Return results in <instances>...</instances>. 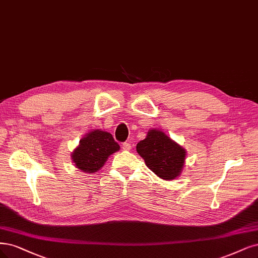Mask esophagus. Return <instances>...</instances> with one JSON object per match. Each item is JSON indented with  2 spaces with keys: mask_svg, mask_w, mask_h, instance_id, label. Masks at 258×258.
<instances>
[{
  "mask_svg": "<svg viewBox=\"0 0 258 258\" xmlns=\"http://www.w3.org/2000/svg\"><path fill=\"white\" fill-rule=\"evenodd\" d=\"M122 149L126 150V152H129V150H131V144L130 143H123L122 144Z\"/></svg>",
  "mask_w": 258,
  "mask_h": 258,
  "instance_id": "1",
  "label": "esophagus"
}]
</instances>
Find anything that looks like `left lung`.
Segmentation results:
<instances>
[{
    "label": "left lung",
    "mask_w": 258,
    "mask_h": 258,
    "mask_svg": "<svg viewBox=\"0 0 258 258\" xmlns=\"http://www.w3.org/2000/svg\"><path fill=\"white\" fill-rule=\"evenodd\" d=\"M137 152L149 170L164 180L176 179L184 167L185 149L160 129H149Z\"/></svg>",
    "instance_id": "8db88e82"
}]
</instances>
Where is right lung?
<instances>
[{
  "mask_svg": "<svg viewBox=\"0 0 258 258\" xmlns=\"http://www.w3.org/2000/svg\"><path fill=\"white\" fill-rule=\"evenodd\" d=\"M119 149L110 132L94 129L80 140L73 150L72 159L80 171L93 174L98 172L109 157Z\"/></svg>",
  "mask_w": 258,
  "mask_h": 258,
  "instance_id": "right-lung-1",
  "label": "right lung"
}]
</instances>
